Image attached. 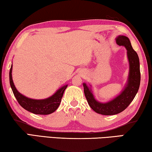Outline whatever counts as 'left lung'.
<instances>
[{"label": "left lung", "instance_id": "left-lung-1", "mask_svg": "<svg viewBox=\"0 0 152 152\" xmlns=\"http://www.w3.org/2000/svg\"><path fill=\"white\" fill-rule=\"evenodd\" d=\"M115 39L117 45L124 46L127 50L130 67L128 82L124 89L112 100L102 103L95 99L91 85L88 87L86 83H83L84 93L90 107L95 112L104 115H116L125 110L134 99L139 91L141 82L139 58L137 53L132 48L129 38L124 35H119Z\"/></svg>", "mask_w": 152, "mask_h": 152}]
</instances>
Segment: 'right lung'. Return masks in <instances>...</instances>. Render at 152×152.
Returning a JSON list of instances; mask_svg holds the SVG:
<instances>
[{
	"instance_id": "1",
	"label": "right lung",
	"mask_w": 152,
	"mask_h": 152,
	"mask_svg": "<svg viewBox=\"0 0 152 152\" xmlns=\"http://www.w3.org/2000/svg\"><path fill=\"white\" fill-rule=\"evenodd\" d=\"M12 65L10 71V83L14 96L20 105L28 111L36 115H49L57 109L61 101L63 93L67 87L65 85L54 93L53 96L44 99L28 98L18 91L12 79Z\"/></svg>"
}]
</instances>
